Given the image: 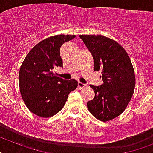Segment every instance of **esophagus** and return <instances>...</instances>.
I'll list each match as a JSON object with an SVG mask.
<instances>
[{"label": "esophagus", "instance_id": "esophagus-1", "mask_svg": "<svg viewBox=\"0 0 153 153\" xmlns=\"http://www.w3.org/2000/svg\"><path fill=\"white\" fill-rule=\"evenodd\" d=\"M86 86V84H83L81 82H78V88H84Z\"/></svg>", "mask_w": 153, "mask_h": 153}]
</instances>
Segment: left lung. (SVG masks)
<instances>
[{"mask_svg":"<svg viewBox=\"0 0 153 153\" xmlns=\"http://www.w3.org/2000/svg\"><path fill=\"white\" fill-rule=\"evenodd\" d=\"M94 59V70L100 71L103 84L90 85L94 98L87 103L96 119L111 120L123 113L135 87L133 65L123 48L102 35H79Z\"/></svg>","mask_w":153,"mask_h":153,"instance_id":"1","label":"left lung"}]
</instances>
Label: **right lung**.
<instances>
[{
	"label": "right lung",
	"mask_w": 153,
	"mask_h": 153,
	"mask_svg": "<svg viewBox=\"0 0 153 153\" xmlns=\"http://www.w3.org/2000/svg\"><path fill=\"white\" fill-rule=\"evenodd\" d=\"M75 35H57L39 42L26 55L20 67V93L30 112L40 117H51L59 113L68 95L77 87L74 79L65 80L53 73L62 67L60 48Z\"/></svg>",
	"instance_id": "1"
}]
</instances>
